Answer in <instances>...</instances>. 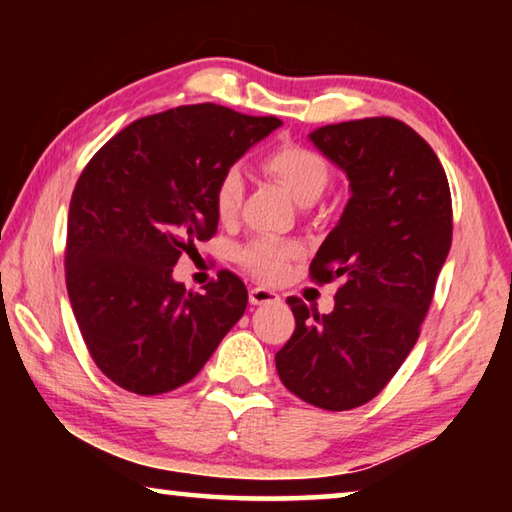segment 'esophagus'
Masks as SVG:
<instances>
[{"label": "esophagus", "instance_id": "34e87169", "mask_svg": "<svg viewBox=\"0 0 512 512\" xmlns=\"http://www.w3.org/2000/svg\"><path fill=\"white\" fill-rule=\"evenodd\" d=\"M280 302V296L266 287H253L250 289V305H273Z\"/></svg>", "mask_w": 512, "mask_h": 512}]
</instances>
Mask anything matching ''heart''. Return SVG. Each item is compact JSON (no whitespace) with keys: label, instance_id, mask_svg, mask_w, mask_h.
<instances>
[{"label":"heart","instance_id":"1","mask_svg":"<svg viewBox=\"0 0 512 512\" xmlns=\"http://www.w3.org/2000/svg\"><path fill=\"white\" fill-rule=\"evenodd\" d=\"M268 176L275 178L298 203H314L329 180V167L323 155L300 142H280L259 160ZM244 196V178L237 167L225 169L214 185V210L219 219L230 221ZM298 255V246L275 237H255L239 248L237 259L250 275L259 280H280L287 264Z\"/></svg>","mask_w":512,"mask_h":512}]
</instances>
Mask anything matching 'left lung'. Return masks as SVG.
I'll use <instances>...</instances> for the list:
<instances>
[{
    "mask_svg": "<svg viewBox=\"0 0 512 512\" xmlns=\"http://www.w3.org/2000/svg\"><path fill=\"white\" fill-rule=\"evenodd\" d=\"M309 137L352 189L309 277L343 282L332 314L287 298L296 329L275 368L302 402L350 411L384 391L418 341L452 246V194L438 155L400 119L341 121Z\"/></svg>",
    "mask_w": 512,
    "mask_h": 512,
    "instance_id": "1",
    "label": "left lung"
}]
</instances>
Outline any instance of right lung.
<instances>
[{
    "label": "right lung",
    "mask_w": 512,
    "mask_h": 512,
    "mask_svg": "<svg viewBox=\"0 0 512 512\" xmlns=\"http://www.w3.org/2000/svg\"><path fill=\"white\" fill-rule=\"evenodd\" d=\"M282 121L216 103L133 121L85 164L67 216L65 282L92 361L137 395L192 381L244 316L232 271L203 293L173 282L180 255L212 239L214 185Z\"/></svg>",
    "instance_id": "right-lung-1"
}]
</instances>
